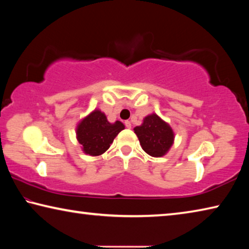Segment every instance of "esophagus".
Segmentation results:
<instances>
[{"label": "esophagus", "mask_w": 249, "mask_h": 249, "mask_svg": "<svg viewBox=\"0 0 249 249\" xmlns=\"http://www.w3.org/2000/svg\"><path fill=\"white\" fill-rule=\"evenodd\" d=\"M125 126H126V127H127V128H132V123H130L129 121H126V122H125Z\"/></svg>", "instance_id": "1"}]
</instances>
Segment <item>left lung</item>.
<instances>
[{
    "label": "left lung",
    "instance_id": "left-lung-1",
    "mask_svg": "<svg viewBox=\"0 0 249 249\" xmlns=\"http://www.w3.org/2000/svg\"><path fill=\"white\" fill-rule=\"evenodd\" d=\"M145 153L151 157H162L174 145L175 132L171 126L156 113L145 116L142 123L134 128Z\"/></svg>",
    "mask_w": 249,
    "mask_h": 249
}]
</instances>
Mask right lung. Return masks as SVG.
<instances>
[{"label": "right lung", "mask_w": 249, "mask_h": 249, "mask_svg": "<svg viewBox=\"0 0 249 249\" xmlns=\"http://www.w3.org/2000/svg\"><path fill=\"white\" fill-rule=\"evenodd\" d=\"M124 128L121 121L109 123L107 115L101 109L95 108L79 121L75 136L83 153L95 157L104 154Z\"/></svg>", "instance_id": "obj_1"}]
</instances>
